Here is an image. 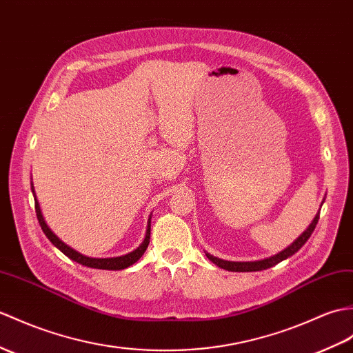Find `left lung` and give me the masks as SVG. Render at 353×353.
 Masks as SVG:
<instances>
[{"label":"left lung","mask_w":353,"mask_h":353,"mask_svg":"<svg viewBox=\"0 0 353 353\" xmlns=\"http://www.w3.org/2000/svg\"><path fill=\"white\" fill-rule=\"evenodd\" d=\"M317 223H319V214L316 215V218L313 219V223L310 224L307 230L302 233L298 237V239L290 245V247H288L281 252H278L276 256H272V257L265 259V260H259V261H227V260H221V259L210 256V254H206V256L210 261H214L216 266L223 268L225 270H232V272H256V270H263V269L275 266L276 263H280V261L293 256L294 252H298L302 248V245H304L310 239V236H311V233L314 232Z\"/></svg>","instance_id":"obj_1"}]
</instances>
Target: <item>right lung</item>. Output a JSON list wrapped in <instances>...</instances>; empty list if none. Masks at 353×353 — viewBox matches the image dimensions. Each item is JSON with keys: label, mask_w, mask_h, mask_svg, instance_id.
Masks as SVG:
<instances>
[{"label": "right lung", "mask_w": 353, "mask_h": 353, "mask_svg": "<svg viewBox=\"0 0 353 353\" xmlns=\"http://www.w3.org/2000/svg\"><path fill=\"white\" fill-rule=\"evenodd\" d=\"M34 192V191H32ZM36 215H37V219H39V224L40 227H42L43 233L46 234V237L49 241H51L57 248H59L63 254H65L69 259L78 261V263L84 265V266H88V268H94V269H108V270H120V269H125V268H129L130 265H134L137 260H139V257L143 256L144 251L147 250V247H149V242H150V221H149V225H147V233H145V237L143 243L139 245V247L132 251L126 254V256H121V257H112V259H92V257H85L83 256V254L77 252L75 250H72L70 247H68V245L63 243L59 237H57L51 230H49L46 223L43 221V216H42V212H40V208H39V203L36 200Z\"/></svg>", "instance_id": "right-lung-1"}]
</instances>
